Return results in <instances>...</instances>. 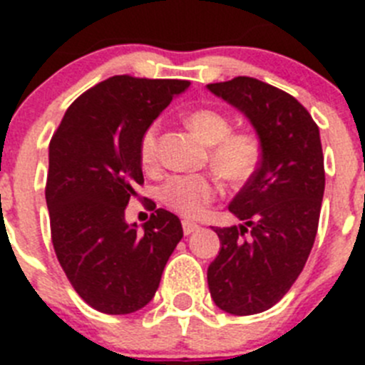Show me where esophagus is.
<instances>
[{
    "instance_id": "34e87169",
    "label": "esophagus",
    "mask_w": 365,
    "mask_h": 365,
    "mask_svg": "<svg viewBox=\"0 0 365 365\" xmlns=\"http://www.w3.org/2000/svg\"><path fill=\"white\" fill-rule=\"evenodd\" d=\"M197 230H199V225H195V222L192 221H182V232H185V235H190Z\"/></svg>"
}]
</instances>
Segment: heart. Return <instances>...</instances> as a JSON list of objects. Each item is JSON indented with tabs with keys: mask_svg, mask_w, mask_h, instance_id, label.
I'll return each mask as SVG.
<instances>
[{
	"mask_svg": "<svg viewBox=\"0 0 365 365\" xmlns=\"http://www.w3.org/2000/svg\"><path fill=\"white\" fill-rule=\"evenodd\" d=\"M193 135L206 146H212V164L225 179L240 182L252 175L259 164V144L250 133H232V122L217 109H197L186 118ZM157 124L143 133L138 153L144 166L155 159ZM219 188L210 177L180 175L164 185L160 197L168 208L185 217H199L208 202L217 197Z\"/></svg>",
	"mask_w": 365,
	"mask_h": 365,
	"instance_id": "1",
	"label": "heart"
}]
</instances>
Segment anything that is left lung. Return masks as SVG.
<instances>
[{
  "mask_svg": "<svg viewBox=\"0 0 365 365\" xmlns=\"http://www.w3.org/2000/svg\"><path fill=\"white\" fill-rule=\"evenodd\" d=\"M206 87L243 113L261 148L259 166L228 206L241 225L214 230L221 248L208 289L221 311L257 314L287 294L314 245L325 190L320 130L294 96L256 78Z\"/></svg>",
  "mask_w": 365,
  "mask_h": 365,
  "instance_id": "1",
  "label": "left lung"
}]
</instances>
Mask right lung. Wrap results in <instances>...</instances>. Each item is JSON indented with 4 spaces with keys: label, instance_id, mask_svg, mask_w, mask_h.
Returning <instances> with one entry per match:
<instances>
[{
    "label": "right lung",
    "instance_id": "obj_1",
    "mask_svg": "<svg viewBox=\"0 0 365 365\" xmlns=\"http://www.w3.org/2000/svg\"><path fill=\"white\" fill-rule=\"evenodd\" d=\"M186 80L113 76L74 100L49 144L45 201L54 252L80 298L106 314H130L153 299L182 237L159 208L138 230L125 206L144 182L138 144Z\"/></svg>",
    "mask_w": 365,
    "mask_h": 365
}]
</instances>
